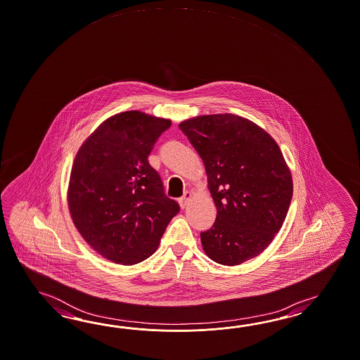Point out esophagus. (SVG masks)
<instances>
[{"instance_id":"34e87169","label":"esophagus","mask_w":360,"mask_h":360,"mask_svg":"<svg viewBox=\"0 0 360 360\" xmlns=\"http://www.w3.org/2000/svg\"><path fill=\"white\" fill-rule=\"evenodd\" d=\"M193 193L191 191H186L184 193V196L179 199V205H181V208H186L190 202H191V199H193Z\"/></svg>"}]
</instances>
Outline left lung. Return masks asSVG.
Masks as SVG:
<instances>
[{"instance_id":"1","label":"left lung","mask_w":360,"mask_h":360,"mask_svg":"<svg viewBox=\"0 0 360 360\" xmlns=\"http://www.w3.org/2000/svg\"><path fill=\"white\" fill-rule=\"evenodd\" d=\"M202 158L217 208L200 233L207 256L239 265L262 254L280 231L292 198V178L278 144L256 123L230 115L193 117L179 123Z\"/></svg>"}]
</instances>
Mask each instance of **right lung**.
Segmentation results:
<instances>
[{
    "mask_svg": "<svg viewBox=\"0 0 360 360\" xmlns=\"http://www.w3.org/2000/svg\"><path fill=\"white\" fill-rule=\"evenodd\" d=\"M172 121L129 110L112 115L78 149L68 188L71 219L97 254L134 265L158 250L179 212L148 155Z\"/></svg>",
    "mask_w": 360,
    "mask_h": 360,
    "instance_id": "right-lung-1",
    "label": "right lung"
}]
</instances>
